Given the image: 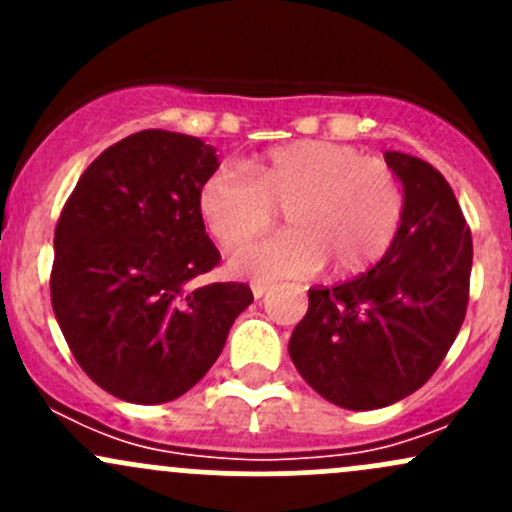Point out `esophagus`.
Segmentation results:
<instances>
[{
  "label": "esophagus",
  "mask_w": 512,
  "mask_h": 512,
  "mask_svg": "<svg viewBox=\"0 0 512 512\" xmlns=\"http://www.w3.org/2000/svg\"><path fill=\"white\" fill-rule=\"evenodd\" d=\"M250 289H252V294H255V299H260V297H265L267 289H270V287H267L265 282H252Z\"/></svg>",
  "instance_id": "34e87169"
}]
</instances>
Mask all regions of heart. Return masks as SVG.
<instances>
[{
	"mask_svg": "<svg viewBox=\"0 0 512 512\" xmlns=\"http://www.w3.org/2000/svg\"><path fill=\"white\" fill-rule=\"evenodd\" d=\"M242 168L220 165L198 190L210 235L237 247L270 227L282 208L287 232L245 245L230 260L237 277L260 282L307 277L332 262L337 275L369 270L394 245L404 188L379 160L332 141L270 148Z\"/></svg>",
	"mask_w": 512,
	"mask_h": 512,
	"instance_id": "b5f03b06",
	"label": "heart"
}]
</instances>
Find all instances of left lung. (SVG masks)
Returning a JSON list of instances; mask_svg holds the SVG:
<instances>
[{"instance_id": "1", "label": "left lung", "mask_w": 512, "mask_h": 512, "mask_svg": "<svg viewBox=\"0 0 512 512\" xmlns=\"http://www.w3.org/2000/svg\"><path fill=\"white\" fill-rule=\"evenodd\" d=\"M404 183V220L364 275L309 289L289 356L332 404L371 411L421 389L451 349L468 304L473 240L451 185L426 160L386 151Z\"/></svg>"}]
</instances>
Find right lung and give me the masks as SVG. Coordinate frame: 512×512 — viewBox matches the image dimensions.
<instances>
[{
  "instance_id": "right-lung-1",
  "label": "right lung",
  "mask_w": 512,
  "mask_h": 512,
  "mask_svg": "<svg viewBox=\"0 0 512 512\" xmlns=\"http://www.w3.org/2000/svg\"><path fill=\"white\" fill-rule=\"evenodd\" d=\"M218 165L195 136L133 133L84 170L56 225V322L81 369L128 404L193 389L252 304L240 282L193 287L220 262L198 210Z\"/></svg>"
}]
</instances>
